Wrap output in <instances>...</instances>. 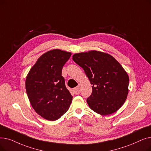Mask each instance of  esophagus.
Here are the masks:
<instances>
[{
	"mask_svg": "<svg viewBox=\"0 0 151 151\" xmlns=\"http://www.w3.org/2000/svg\"><path fill=\"white\" fill-rule=\"evenodd\" d=\"M73 91L75 94H79L81 92V89H80V86H78L77 87L73 89Z\"/></svg>",
	"mask_w": 151,
	"mask_h": 151,
	"instance_id": "1",
	"label": "esophagus"
}]
</instances>
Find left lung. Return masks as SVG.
Here are the masks:
<instances>
[{
  "label": "left lung",
  "instance_id": "1",
  "mask_svg": "<svg viewBox=\"0 0 151 151\" xmlns=\"http://www.w3.org/2000/svg\"><path fill=\"white\" fill-rule=\"evenodd\" d=\"M73 60L83 68L92 84V94L87 99L91 109L102 115L119 110L127 99L129 85V76L120 63L96 50L75 54Z\"/></svg>",
  "mask_w": 151,
  "mask_h": 151
}]
</instances>
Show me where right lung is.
<instances>
[{"mask_svg":"<svg viewBox=\"0 0 151 151\" xmlns=\"http://www.w3.org/2000/svg\"><path fill=\"white\" fill-rule=\"evenodd\" d=\"M71 52L54 49L39 57L26 78V91L36 112L50 121L58 120L68 110L72 96L62 70Z\"/></svg>","mask_w":151,"mask_h":151,"instance_id":"1","label":"right lung"}]
</instances>
